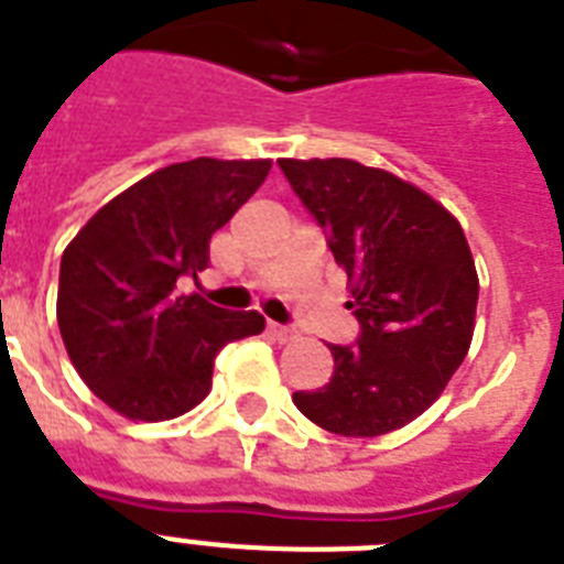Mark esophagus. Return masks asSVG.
I'll return each instance as SVG.
<instances>
[{
  "instance_id": "34e87169",
  "label": "esophagus",
  "mask_w": 564,
  "mask_h": 564,
  "mask_svg": "<svg viewBox=\"0 0 564 564\" xmlns=\"http://www.w3.org/2000/svg\"><path fill=\"white\" fill-rule=\"evenodd\" d=\"M269 333L281 340V344H292V340L301 338V335H297V329H292V326H281V324H269Z\"/></svg>"
}]
</instances>
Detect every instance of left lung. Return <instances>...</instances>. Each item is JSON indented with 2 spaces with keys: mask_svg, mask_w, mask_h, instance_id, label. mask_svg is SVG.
Wrapping results in <instances>:
<instances>
[{
  "mask_svg": "<svg viewBox=\"0 0 564 564\" xmlns=\"http://www.w3.org/2000/svg\"><path fill=\"white\" fill-rule=\"evenodd\" d=\"M347 274L355 347H335L329 384L292 401L318 427L372 438L419 419L462 367L479 274L465 229L442 203L355 160H278Z\"/></svg>",
  "mask_w": 564,
  "mask_h": 564,
  "instance_id": "8db88e82",
  "label": "left lung"
}]
</instances>
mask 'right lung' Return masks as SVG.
<instances>
[{"mask_svg":"<svg viewBox=\"0 0 564 564\" xmlns=\"http://www.w3.org/2000/svg\"><path fill=\"white\" fill-rule=\"evenodd\" d=\"M272 160L172 163L108 200L65 246L56 321L88 390L131 421H169L212 390L215 355L263 333L258 312L180 292L209 240L267 180Z\"/></svg>","mask_w":564,"mask_h":564,"instance_id":"right-lung-1","label":"right lung"}]
</instances>
